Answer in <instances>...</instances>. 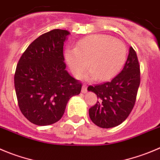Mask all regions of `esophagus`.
<instances>
[{
  "label": "esophagus",
  "mask_w": 160,
  "mask_h": 160,
  "mask_svg": "<svg viewBox=\"0 0 160 160\" xmlns=\"http://www.w3.org/2000/svg\"><path fill=\"white\" fill-rule=\"evenodd\" d=\"M87 88H88L87 85H86V84H83V87H82L81 92H83V93H86V92H87Z\"/></svg>",
  "instance_id": "esophagus-1"
}]
</instances>
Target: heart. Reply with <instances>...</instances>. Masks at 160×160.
<instances>
[{
	"label": "heart",
	"mask_w": 160,
	"mask_h": 160,
	"mask_svg": "<svg viewBox=\"0 0 160 160\" xmlns=\"http://www.w3.org/2000/svg\"><path fill=\"white\" fill-rule=\"evenodd\" d=\"M66 62L76 76L81 75L89 62L90 77L106 80L120 71L126 58V47L121 40L110 35H93L77 43L75 50H68Z\"/></svg>",
	"instance_id": "b5f03b06"
}]
</instances>
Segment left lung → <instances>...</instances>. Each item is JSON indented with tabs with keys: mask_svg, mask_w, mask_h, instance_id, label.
Listing matches in <instances>:
<instances>
[{
	"mask_svg": "<svg viewBox=\"0 0 160 160\" xmlns=\"http://www.w3.org/2000/svg\"><path fill=\"white\" fill-rule=\"evenodd\" d=\"M140 83V64L137 53L130 47L127 61L119 74L110 81L88 88L98 98L96 104L89 109L93 123L103 129L122 124L135 105Z\"/></svg>",
	"mask_w": 160,
	"mask_h": 160,
	"instance_id": "8db88e82",
	"label": "left lung"
}]
</instances>
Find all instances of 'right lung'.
I'll return each mask as SVG.
<instances>
[{"label":"right lung","mask_w":160,"mask_h":160,"mask_svg":"<svg viewBox=\"0 0 160 160\" xmlns=\"http://www.w3.org/2000/svg\"><path fill=\"white\" fill-rule=\"evenodd\" d=\"M69 32L53 29L28 46L16 65L14 84L18 105L31 123L49 125L62 118L67 102L82 83L68 74L63 54Z\"/></svg>","instance_id":"right-lung-1"}]
</instances>
